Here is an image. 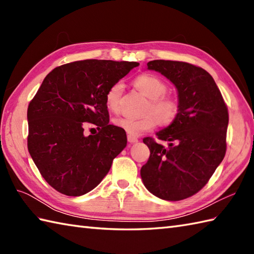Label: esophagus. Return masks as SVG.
<instances>
[{
  "label": "esophagus",
  "mask_w": 254,
  "mask_h": 254,
  "mask_svg": "<svg viewBox=\"0 0 254 254\" xmlns=\"http://www.w3.org/2000/svg\"><path fill=\"white\" fill-rule=\"evenodd\" d=\"M127 141L130 142V143H136V142H138V139H137L136 136H134V135H131V134H128V135H127Z\"/></svg>",
  "instance_id": "esophagus-1"
}]
</instances>
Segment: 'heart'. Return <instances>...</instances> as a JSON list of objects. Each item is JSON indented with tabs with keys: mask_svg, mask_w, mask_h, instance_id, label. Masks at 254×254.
Listing matches in <instances>:
<instances>
[{
	"mask_svg": "<svg viewBox=\"0 0 254 254\" xmlns=\"http://www.w3.org/2000/svg\"><path fill=\"white\" fill-rule=\"evenodd\" d=\"M134 85L138 90L150 99L146 116L141 118L122 117L115 120V124L131 135H139L144 132L152 131L158 124H170L175 121L179 113V101L174 96L165 95L167 85L163 79L153 74H142L134 79ZM123 91V85L118 82L111 85L105 96L106 106L111 112L120 110V101Z\"/></svg>",
	"mask_w": 254,
	"mask_h": 254,
	"instance_id": "b5f03b06",
	"label": "heart"
}]
</instances>
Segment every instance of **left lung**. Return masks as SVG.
<instances>
[{"instance_id": "1", "label": "left lung", "mask_w": 254, "mask_h": 254, "mask_svg": "<svg viewBox=\"0 0 254 254\" xmlns=\"http://www.w3.org/2000/svg\"><path fill=\"white\" fill-rule=\"evenodd\" d=\"M147 68L176 86L179 113L156 133L168 147L145 137L150 155L141 169L145 188L166 201H180L197 193L226 154L228 109L216 83L202 67L179 61L154 60Z\"/></svg>"}]
</instances>
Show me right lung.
Segmentation results:
<instances>
[{
  "instance_id": "right-lung-1",
  "label": "right lung",
  "mask_w": 254,
  "mask_h": 254,
  "mask_svg": "<svg viewBox=\"0 0 254 254\" xmlns=\"http://www.w3.org/2000/svg\"><path fill=\"white\" fill-rule=\"evenodd\" d=\"M137 62L84 60L47 75L29 102L28 150L44 179L62 194L79 196L99 185L127 146L126 131L109 124L105 96ZM99 133L86 137L83 126Z\"/></svg>"
}]
</instances>
